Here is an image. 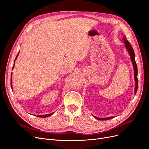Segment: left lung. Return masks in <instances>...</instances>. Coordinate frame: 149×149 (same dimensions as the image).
Here are the masks:
<instances>
[{"mask_svg": "<svg viewBox=\"0 0 149 149\" xmlns=\"http://www.w3.org/2000/svg\"><path fill=\"white\" fill-rule=\"evenodd\" d=\"M124 38H122V41L124 43L125 47L128 52V53L130 56V59L131 61L132 62V64L133 66V69H134V80L135 82V88H134V94H136L137 92V89H138V68H137V65L136 63V61H135V54L134 52V50L131 46V44L129 43V42L128 41V40H127V38L125 35L123 36ZM93 116V117L99 120H108V119H113L114 118H115V116H111V117H107V118H97L96 116Z\"/></svg>", "mask_w": 149, "mask_h": 149, "instance_id": "obj_1", "label": "left lung"}]
</instances>
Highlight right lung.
<instances>
[{"label": "right lung", "mask_w": 149, "mask_h": 149, "mask_svg": "<svg viewBox=\"0 0 149 149\" xmlns=\"http://www.w3.org/2000/svg\"><path fill=\"white\" fill-rule=\"evenodd\" d=\"M19 52H18V54H17V56H16V58H15V61H14V64H13V69H14L15 64V61H16V60L17 59V56H18V55H19ZM11 89H13V86H12V72H11ZM54 113H54H50V114H44V115H35V116H38V117H40V118H47V117H49V116L52 115Z\"/></svg>", "instance_id": "add662e5"}]
</instances>
